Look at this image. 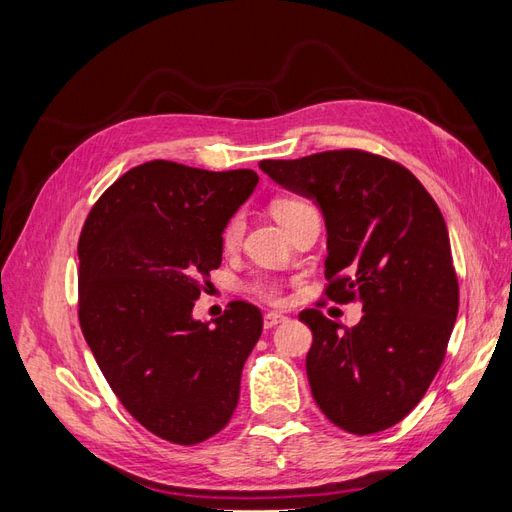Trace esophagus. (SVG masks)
<instances>
[{"mask_svg":"<svg viewBox=\"0 0 512 512\" xmlns=\"http://www.w3.org/2000/svg\"><path fill=\"white\" fill-rule=\"evenodd\" d=\"M284 320H286L284 314H280V312H269V314H265V329H273L275 324H280V322H284Z\"/></svg>","mask_w":512,"mask_h":512,"instance_id":"34e87169","label":"esophagus"}]
</instances>
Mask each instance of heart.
<instances>
[{"label":"heart","instance_id":"b5f03b06","mask_svg":"<svg viewBox=\"0 0 512 512\" xmlns=\"http://www.w3.org/2000/svg\"><path fill=\"white\" fill-rule=\"evenodd\" d=\"M305 207H309V205L303 203V200H299V198H275L273 203H271V213H273V218L286 228L288 222L294 218V215L301 213ZM241 230H243L241 215H235V218H230V222L224 228V235H222L224 243L226 245H235L239 241V237H241ZM258 290L265 294V297H271V299L277 294L275 288L269 286V284H260Z\"/></svg>","mask_w":512,"mask_h":512}]
</instances>
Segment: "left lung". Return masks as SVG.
Instances as JSON below:
<instances>
[{
    "label": "left lung",
    "mask_w": 512,
    "mask_h": 512,
    "mask_svg": "<svg viewBox=\"0 0 512 512\" xmlns=\"http://www.w3.org/2000/svg\"><path fill=\"white\" fill-rule=\"evenodd\" d=\"M282 188L314 200L327 226L333 301L359 299L352 329L303 309L314 335L307 380L331 423L389 429L427 393L451 339L459 286L436 200L408 168L359 149L262 160Z\"/></svg>",
    "instance_id": "obj_1"
}]
</instances>
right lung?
Returning <instances> with one entry per match:
<instances>
[{
  "instance_id": "obj_1",
  "label": "right lung",
  "mask_w": 512,
  "mask_h": 512,
  "mask_svg": "<svg viewBox=\"0 0 512 512\" xmlns=\"http://www.w3.org/2000/svg\"><path fill=\"white\" fill-rule=\"evenodd\" d=\"M250 168L153 160L134 166L89 211L79 239V320L106 382L162 440L198 444L226 427L260 309L232 301L211 322L192 309L222 265L224 228L252 196Z\"/></svg>"
}]
</instances>
